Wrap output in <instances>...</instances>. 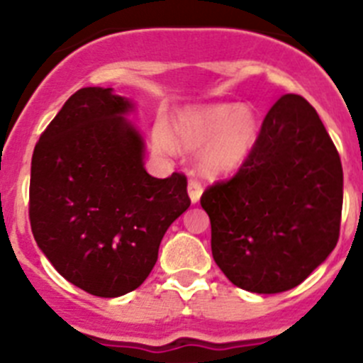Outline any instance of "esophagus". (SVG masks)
<instances>
[{"mask_svg":"<svg viewBox=\"0 0 363 363\" xmlns=\"http://www.w3.org/2000/svg\"><path fill=\"white\" fill-rule=\"evenodd\" d=\"M201 192H203V187H201V184L198 182V179H189V196H191V201L192 203H196V201H200V196Z\"/></svg>","mask_w":363,"mask_h":363,"instance_id":"34e87169","label":"esophagus"}]
</instances>
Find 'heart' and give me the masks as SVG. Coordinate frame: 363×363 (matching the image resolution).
I'll return each instance as SVG.
<instances>
[{
    "instance_id": "obj_1",
    "label": "heart",
    "mask_w": 363,
    "mask_h": 363,
    "mask_svg": "<svg viewBox=\"0 0 363 363\" xmlns=\"http://www.w3.org/2000/svg\"><path fill=\"white\" fill-rule=\"evenodd\" d=\"M258 136V121L251 107L221 104L179 114L172 129L165 123L154 127V145L163 152L179 147L200 150V169L218 178L236 171L251 154Z\"/></svg>"
}]
</instances>
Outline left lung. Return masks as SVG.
I'll use <instances>...</instances> for the list:
<instances>
[{"mask_svg": "<svg viewBox=\"0 0 363 363\" xmlns=\"http://www.w3.org/2000/svg\"><path fill=\"white\" fill-rule=\"evenodd\" d=\"M344 201L340 154L313 105L285 94L269 108L238 172L201 194L211 249L236 287L289 291L338 243Z\"/></svg>", "mask_w": 363, "mask_h": 363, "instance_id": "8db88e82", "label": "left lung"}]
</instances>
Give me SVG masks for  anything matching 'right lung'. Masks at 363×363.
Masks as SVG:
<instances>
[{
	"mask_svg": "<svg viewBox=\"0 0 363 363\" xmlns=\"http://www.w3.org/2000/svg\"><path fill=\"white\" fill-rule=\"evenodd\" d=\"M112 89L74 92L32 154L28 218L60 274L85 293L116 298L152 271L163 234L191 205L187 178H152L143 140Z\"/></svg>",
	"mask_w": 363,
	"mask_h": 363,
	"instance_id": "add662e5",
	"label": "right lung"
}]
</instances>
